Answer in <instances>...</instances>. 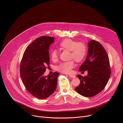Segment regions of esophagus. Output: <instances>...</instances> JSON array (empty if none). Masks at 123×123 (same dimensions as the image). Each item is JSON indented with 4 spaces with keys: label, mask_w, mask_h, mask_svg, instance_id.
Returning a JSON list of instances; mask_svg holds the SVG:
<instances>
[{
    "label": "esophagus",
    "mask_w": 123,
    "mask_h": 123,
    "mask_svg": "<svg viewBox=\"0 0 123 123\" xmlns=\"http://www.w3.org/2000/svg\"><path fill=\"white\" fill-rule=\"evenodd\" d=\"M68 76L70 77H72V78H75V75L74 74H68Z\"/></svg>",
    "instance_id": "esophagus-1"
}]
</instances>
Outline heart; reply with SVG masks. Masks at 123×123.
Wrapping results in <instances>:
<instances>
[{"label":"heart","instance_id":"b5f03b06","mask_svg":"<svg viewBox=\"0 0 123 123\" xmlns=\"http://www.w3.org/2000/svg\"><path fill=\"white\" fill-rule=\"evenodd\" d=\"M59 48L64 50L71 51L70 57L74 58L77 62L83 61L87 55V49L85 44L82 42H78L70 38L63 40L59 44ZM58 57V52L56 50H52L50 52V57L52 61H55ZM74 66V61L71 60L61 63L57 67L58 71L65 74L71 73L72 69Z\"/></svg>","mask_w":123,"mask_h":123}]
</instances>
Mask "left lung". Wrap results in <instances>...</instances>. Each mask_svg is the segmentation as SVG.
<instances>
[{"label":"left lung","mask_w":123,"mask_h":123,"mask_svg":"<svg viewBox=\"0 0 123 123\" xmlns=\"http://www.w3.org/2000/svg\"><path fill=\"white\" fill-rule=\"evenodd\" d=\"M86 58L79 68L80 72L87 71L84 77L77 75L80 80L75 91L84 97H92L102 92L108 83L111 69L106 50L101 43L92 40L88 43Z\"/></svg>","instance_id":"obj_1"}]
</instances>
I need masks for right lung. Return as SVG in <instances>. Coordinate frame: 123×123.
<instances>
[{
    "label": "right lung",
    "instance_id": "right-lung-1",
    "mask_svg": "<svg viewBox=\"0 0 123 123\" xmlns=\"http://www.w3.org/2000/svg\"><path fill=\"white\" fill-rule=\"evenodd\" d=\"M54 41L55 38L51 37L37 38L26 49L20 63V74L25 88L40 99L49 97L57 86L58 73L43 76L49 66V47Z\"/></svg>",
    "mask_w": 123,
    "mask_h": 123
}]
</instances>
